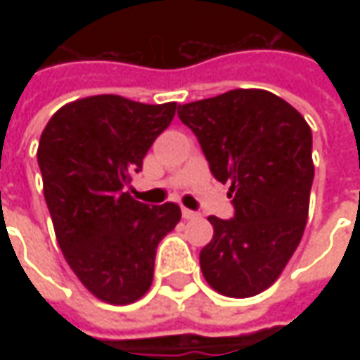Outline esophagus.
Instances as JSON below:
<instances>
[{
	"label": "esophagus",
	"mask_w": 360,
	"mask_h": 360,
	"mask_svg": "<svg viewBox=\"0 0 360 360\" xmlns=\"http://www.w3.org/2000/svg\"><path fill=\"white\" fill-rule=\"evenodd\" d=\"M182 216L190 220V218H198V212H194V210H190V208H182Z\"/></svg>",
	"instance_id": "34e87169"
}]
</instances>
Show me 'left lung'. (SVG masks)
Segmentation results:
<instances>
[{
    "mask_svg": "<svg viewBox=\"0 0 360 360\" xmlns=\"http://www.w3.org/2000/svg\"><path fill=\"white\" fill-rule=\"evenodd\" d=\"M178 118L200 142L210 172L230 182L234 216H208L214 236L200 250L206 283L232 298L269 288L295 255L307 226L312 131L283 98L230 90L178 105Z\"/></svg>",
    "mask_w": 360,
    "mask_h": 360,
    "instance_id": "1",
    "label": "left lung"
}]
</instances>
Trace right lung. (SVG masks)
Returning <instances> with one entry per match:
<instances>
[{
  "label": "right lung",
  "mask_w": 360,
  "mask_h": 360,
  "mask_svg": "<svg viewBox=\"0 0 360 360\" xmlns=\"http://www.w3.org/2000/svg\"><path fill=\"white\" fill-rule=\"evenodd\" d=\"M176 104L91 96L60 108L41 131L37 164L44 196L68 264L110 304L144 297L158 242L178 224L180 206H150L126 192Z\"/></svg>",
  "instance_id": "1"
}]
</instances>
